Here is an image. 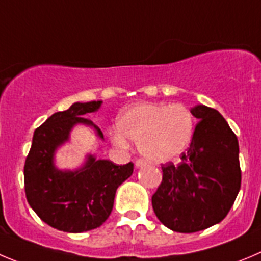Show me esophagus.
<instances>
[{
  "label": "esophagus",
  "instance_id": "esophagus-1",
  "mask_svg": "<svg viewBox=\"0 0 261 261\" xmlns=\"http://www.w3.org/2000/svg\"><path fill=\"white\" fill-rule=\"evenodd\" d=\"M145 165H147V161H144V160H142V158H139V160H136L135 161V166L138 167H144Z\"/></svg>",
  "mask_w": 261,
  "mask_h": 261
}]
</instances>
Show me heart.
Masks as SVG:
<instances>
[{"instance_id": "b5f03b06", "label": "heart", "mask_w": 261, "mask_h": 261, "mask_svg": "<svg viewBox=\"0 0 261 261\" xmlns=\"http://www.w3.org/2000/svg\"><path fill=\"white\" fill-rule=\"evenodd\" d=\"M193 126L191 111L181 104H138L119 114L111 139L119 148L127 147V139L133 140L147 160L165 164L186 152L192 142Z\"/></svg>"}]
</instances>
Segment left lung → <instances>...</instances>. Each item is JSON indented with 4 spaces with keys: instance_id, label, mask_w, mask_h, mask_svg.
Here are the masks:
<instances>
[{
    "instance_id": "8db88e82",
    "label": "left lung",
    "mask_w": 261,
    "mask_h": 261,
    "mask_svg": "<svg viewBox=\"0 0 261 261\" xmlns=\"http://www.w3.org/2000/svg\"><path fill=\"white\" fill-rule=\"evenodd\" d=\"M198 119L179 165L162 166V182L152 197L155 216L169 229L194 233L220 223L241 188L237 136L216 109L193 107Z\"/></svg>"
}]
</instances>
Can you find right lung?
Returning a JSON list of instances; mask_svg holds the SVG:
<instances>
[{
	"label": "right lung",
	"mask_w": 261,
	"mask_h": 261,
	"mask_svg": "<svg viewBox=\"0 0 261 261\" xmlns=\"http://www.w3.org/2000/svg\"><path fill=\"white\" fill-rule=\"evenodd\" d=\"M101 103H73L48 117L33 134L24 165L27 201L41 220L58 230L82 233L100 226L111 215L117 188L133 175L131 162L118 166L91 153L75 170L55 165L57 150L69 142L77 125L89 126L104 140L100 128L85 117L99 111Z\"/></svg>",
	"instance_id": "obj_1"
}]
</instances>
